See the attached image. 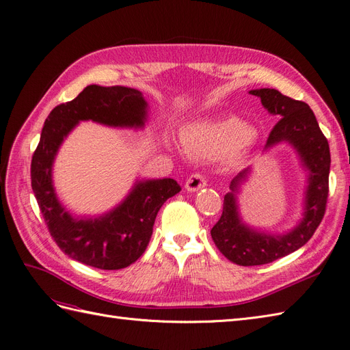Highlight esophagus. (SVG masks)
<instances>
[{
  "label": "esophagus",
  "mask_w": 350,
  "mask_h": 350,
  "mask_svg": "<svg viewBox=\"0 0 350 350\" xmlns=\"http://www.w3.org/2000/svg\"><path fill=\"white\" fill-rule=\"evenodd\" d=\"M207 185V178L203 174H193L187 179L185 183V189L187 191H198V189L204 188Z\"/></svg>",
  "instance_id": "34e87169"
}]
</instances>
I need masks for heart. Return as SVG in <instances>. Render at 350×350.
Masks as SVG:
<instances>
[{"instance_id": "heart-1", "label": "heart", "mask_w": 350, "mask_h": 350, "mask_svg": "<svg viewBox=\"0 0 350 350\" xmlns=\"http://www.w3.org/2000/svg\"><path fill=\"white\" fill-rule=\"evenodd\" d=\"M252 129L235 116L224 120H203L187 124L179 134V140L187 153L219 159L232 152L239 157L252 139Z\"/></svg>"}]
</instances>
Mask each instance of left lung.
Segmentation results:
<instances>
[{"instance_id":"obj_1","label":"left lung","mask_w":350,"mask_h":350,"mask_svg":"<svg viewBox=\"0 0 350 350\" xmlns=\"http://www.w3.org/2000/svg\"><path fill=\"white\" fill-rule=\"evenodd\" d=\"M250 93L258 96L262 107L280 118L269 135L266 150L280 143L291 144L306 171V188L299 224L286 234H269L247 225L239 213L238 193L248 179L251 167L232 179L230 191L224 200V211L210 234L219 251L239 266L271 262L299 250L311 239L325 213L332 162L328 142L308 105L284 96L276 89H256Z\"/></svg>"}]
</instances>
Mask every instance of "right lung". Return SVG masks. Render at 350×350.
Instances as JSON below:
<instances>
[{
    "instance_id": "obj_1",
    "label": "right lung",
    "mask_w": 350,
    "mask_h": 350,
    "mask_svg": "<svg viewBox=\"0 0 350 350\" xmlns=\"http://www.w3.org/2000/svg\"><path fill=\"white\" fill-rule=\"evenodd\" d=\"M143 93L124 86L90 84L76 99L51 111L31 157V188L42 216L61 251L100 270H120L140 258L149 243L154 219L167 198L181 191L171 178L135 181L121 203L100 216H72L52 184V166L66 137L80 121L113 129H143L147 121Z\"/></svg>"
}]
</instances>
